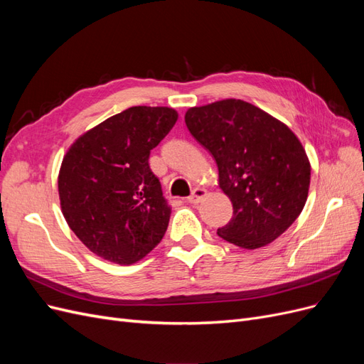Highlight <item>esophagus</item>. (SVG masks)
<instances>
[{
	"label": "esophagus",
	"mask_w": 364,
	"mask_h": 364,
	"mask_svg": "<svg viewBox=\"0 0 364 364\" xmlns=\"http://www.w3.org/2000/svg\"><path fill=\"white\" fill-rule=\"evenodd\" d=\"M205 197H206V190L200 188V186H197V188L193 190L191 196L186 200H188L190 203H200Z\"/></svg>",
	"instance_id": "34e87169"
}]
</instances>
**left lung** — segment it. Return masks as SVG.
<instances>
[{
	"instance_id": "8db88e82",
	"label": "left lung",
	"mask_w": 364,
	"mask_h": 364,
	"mask_svg": "<svg viewBox=\"0 0 364 364\" xmlns=\"http://www.w3.org/2000/svg\"><path fill=\"white\" fill-rule=\"evenodd\" d=\"M185 123L215 159L220 188L234 206L232 220L218 228V237L258 249L284 234L302 213L311 176L293 132L235 98L191 107Z\"/></svg>"
}]
</instances>
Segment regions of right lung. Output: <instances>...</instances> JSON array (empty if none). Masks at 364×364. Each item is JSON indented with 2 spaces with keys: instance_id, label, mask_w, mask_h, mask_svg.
Segmentation results:
<instances>
[{
  "instance_id": "1",
  "label": "right lung",
  "mask_w": 364,
  "mask_h": 364,
  "mask_svg": "<svg viewBox=\"0 0 364 364\" xmlns=\"http://www.w3.org/2000/svg\"><path fill=\"white\" fill-rule=\"evenodd\" d=\"M176 121L171 107H129L87 130L65 155L62 213L95 255L129 266L161 243L171 208L149 158Z\"/></svg>"
}]
</instances>
